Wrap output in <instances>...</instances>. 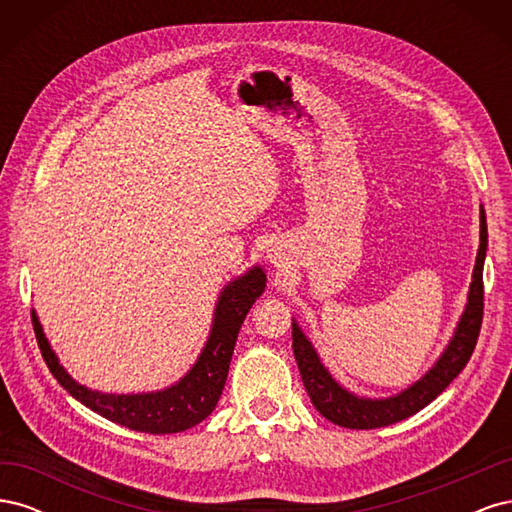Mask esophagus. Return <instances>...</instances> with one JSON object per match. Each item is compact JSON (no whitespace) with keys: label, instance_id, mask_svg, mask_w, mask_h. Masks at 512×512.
Returning a JSON list of instances; mask_svg holds the SVG:
<instances>
[{"label":"esophagus","instance_id":"34e87169","mask_svg":"<svg viewBox=\"0 0 512 512\" xmlns=\"http://www.w3.org/2000/svg\"><path fill=\"white\" fill-rule=\"evenodd\" d=\"M267 258H269V262L271 265L275 267V269H286V265H288V258H286V252L282 250L280 245H271L269 250H267Z\"/></svg>","mask_w":512,"mask_h":512}]
</instances>
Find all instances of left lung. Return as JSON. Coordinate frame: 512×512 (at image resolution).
<instances>
[{
    "mask_svg": "<svg viewBox=\"0 0 512 512\" xmlns=\"http://www.w3.org/2000/svg\"><path fill=\"white\" fill-rule=\"evenodd\" d=\"M480 245L472 271V282L468 290L466 307L457 320V327L448 339V344L440 352L425 374L389 397H365L356 395L339 382L331 371L324 367L312 339L305 335L299 322L292 318V350L297 359L301 380L305 391L312 399L314 408L329 418L331 423L348 429H376L404 421V418L423 410L431 404L448 384H451L459 371L466 367L474 352L476 339L483 322V267L487 256V218L480 205Z\"/></svg>",
    "mask_w": 512,
    "mask_h": 512,
    "instance_id": "8db88e82",
    "label": "left lung"
}]
</instances>
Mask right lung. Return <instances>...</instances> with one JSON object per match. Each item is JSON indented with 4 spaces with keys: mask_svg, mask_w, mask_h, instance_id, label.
I'll return each instance as SVG.
<instances>
[{
    "mask_svg": "<svg viewBox=\"0 0 512 512\" xmlns=\"http://www.w3.org/2000/svg\"><path fill=\"white\" fill-rule=\"evenodd\" d=\"M265 288L267 273L260 265L230 280L215 301L209 337L196 363L177 382L158 391L104 393L89 389L74 380L68 369L59 363V356L44 335L36 309H32V322L40 352L51 374L83 406L134 431L179 433L205 421L218 406L241 324Z\"/></svg>",
    "mask_w": 512,
    "mask_h": 512,
    "instance_id": "1",
    "label": "right lung"
}]
</instances>
